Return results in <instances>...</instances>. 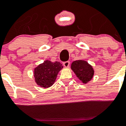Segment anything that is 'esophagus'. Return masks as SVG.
Listing matches in <instances>:
<instances>
[{
	"instance_id": "34e87169",
	"label": "esophagus",
	"mask_w": 126,
	"mask_h": 126,
	"mask_svg": "<svg viewBox=\"0 0 126 126\" xmlns=\"http://www.w3.org/2000/svg\"><path fill=\"white\" fill-rule=\"evenodd\" d=\"M63 64V66H64L65 68H68V67L69 66V64H70V62H69V61H67V62H64Z\"/></svg>"
}]
</instances>
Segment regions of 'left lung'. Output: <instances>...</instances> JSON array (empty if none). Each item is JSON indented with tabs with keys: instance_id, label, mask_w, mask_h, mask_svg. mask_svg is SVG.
Listing matches in <instances>:
<instances>
[{
	"instance_id": "8db88e82",
	"label": "left lung",
	"mask_w": 126,
	"mask_h": 126,
	"mask_svg": "<svg viewBox=\"0 0 126 126\" xmlns=\"http://www.w3.org/2000/svg\"><path fill=\"white\" fill-rule=\"evenodd\" d=\"M71 68L83 83H88L93 77L94 71L92 66L87 61L82 60L74 61L71 64Z\"/></svg>"
}]
</instances>
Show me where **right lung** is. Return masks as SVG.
Segmentation results:
<instances>
[{
    "label": "right lung",
    "mask_w": 126,
    "mask_h": 126,
    "mask_svg": "<svg viewBox=\"0 0 126 126\" xmlns=\"http://www.w3.org/2000/svg\"><path fill=\"white\" fill-rule=\"evenodd\" d=\"M63 68L60 62H52L46 60L34 69V77L36 84L47 88L55 82L58 72Z\"/></svg>",
    "instance_id": "obj_1"
}]
</instances>
